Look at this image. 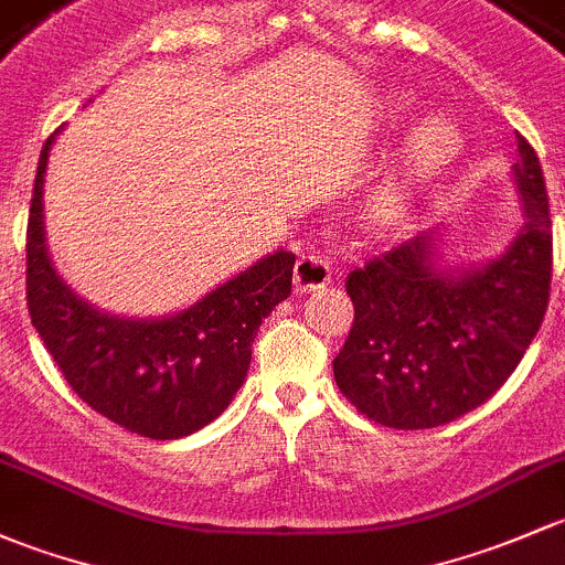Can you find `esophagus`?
Segmentation results:
<instances>
[{
  "instance_id": "34e87169",
  "label": "esophagus",
  "mask_w": 565,
  "mask_h": 565,
  "mask_svg": "<svg viewBox=\"0 0 565 565\" xmlns=\"http://www.w3.org/2000/svg\"><path fill=\"white\" fill-rule=\"evenodd\" d=\"M329 280H331V264L326 255L318 253V249H307V253L299 255L294 269V285L299 294H310V290L323 288Z\"/></svg>"
}]
</instances>
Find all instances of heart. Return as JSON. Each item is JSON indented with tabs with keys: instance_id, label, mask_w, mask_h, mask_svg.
<instances>
[{
	"instance_id": "1",
	"label": "heart",
	"mask_w": 565,
	"mask_h": 565,
	"mask_svg": "<svg viewBox=\"0 0 565 565\" xmlns=\"http://www.w3.org/2000/svg\"><path fill=\"white\" fill-rule=\"evenodd\" d=\"M459 138L457 127L446 119H427L411 132L408 143L403 152V168L383 184V190L375 198V214L383 220L397 217L408 203L413 182L427 179L438 173L440 168L449 166L459 152Z\"/></svg>"
}]
</instances>
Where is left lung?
<instances>
[{
	"label": "left lung",
	"mask_w": 565,
	"mask_h": 565,
	"mask_svg": "<svg viewBox=\"0 0 565 565\" xmlns=\"http://www.w3.org/2000/svg\"><path fill=\"white\" fill-rule=\"evenodd\" d=\"M516 147L525 225L498 260L446 275L435 231H424L348 275L353 323L334 381L372 422H455L503 386L536 337L550 301L552 220L539 157L520 132Z\"/></svg>",
	"instance_id": "left-lung-1"
}]
</instances>
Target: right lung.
Instances as JSON below:
<instances>
[{"mask_svg": "<svg viewBox=\"0 0 565 565\" xmlns=\"http://www.w3.org/2000/svg\"><path fill=\"white\" fill-rule=\"evenodd\" d=\"M54 136L43 143L29 203L32 326L92 411L143 438H184L214 422L239 392L260 323L290 296L296 255L280 249L162 321L110 318L81 301L45 253L43 173Z\"/></svg>", "mask_w": 565, "mask_h": 565, "instance_id": "right-lung-1", "label": "right lung"}]
</instances>
